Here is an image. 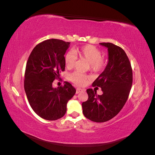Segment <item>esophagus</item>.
Segmentation results:
<instances>
[{"label": "esophagus", "instance_id": "1", "mask_svg": "<svg viewBox=\"0 0 155 155\" xmlns=\"http://www.w3.org/2000/svg\"><path fill=\"white\" fill-rule=\"evenodd\" d=\"M83 91H85V89H82V88H78L76 89V94H78L79 92H81Z\"/></svg>", "mask_w": 155, "mask_h": 155}]
</instances>
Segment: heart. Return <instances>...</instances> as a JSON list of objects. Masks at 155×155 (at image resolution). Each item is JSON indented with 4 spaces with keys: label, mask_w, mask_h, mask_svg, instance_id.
<instances>
[{
    "label": "heart",
    "mask_w": 155,
    "mask_h": 155,
    "mask_svg": "<svg viewBox=\"0 0 155 155\" xmlns=\"http://www.w3.org/2000/svg\"><path fill=\"white\" fill-rule=\"evenodd\" d=\"M73 53L77 57L88 61L94 72H101L106 66V61L102 57L101 51L92 45H86L76 48L73 50ZM73 54L68 51L64 55V64L67 68H73L76 64V59ZM70 79L76 85L83 86L88 80V76L79 71H75L70 75Z\"/></svg>",
    "instance_id": "b5f03b06"
}]
</instances>
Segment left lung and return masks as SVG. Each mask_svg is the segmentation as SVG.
<instances>
[{"label": "left lung", "instance_id": "8db88e82", "mask_svg": "<svg viewBox=\"0 0 155 155\" xmlns=\"http://www.w3.org/2000/svg\"><path fill=\"white\" fill-rule=\"evenodd\" d=\"M108 48L109 62L105 70L93 82L103 94L88 88V98L83 102V113L95 122H105L118 114L128 99L133 83V70L125 51L110 43H101Z\"/></svg>", "mask_w": 155, "mask_h": 155}]
</instances>
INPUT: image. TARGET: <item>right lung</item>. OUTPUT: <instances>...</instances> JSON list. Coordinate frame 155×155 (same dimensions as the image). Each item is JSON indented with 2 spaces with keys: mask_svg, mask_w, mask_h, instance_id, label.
Listing matches in <instances>:
<instances>
[{
  "mask_svg": "<svg viewBox=\"0 0 155 155\" xmlns=\"http://www.w3.org/2000/svg\"><path fill=\"white\" fill-rule=\"evenodd\" d=\"M70 45L57 39L45 40L33 49L26 63L24 88L32 109L41 118L56 120L65 114L67 104L76 91L71 84L53 88L64 71V55Z\"/></svg>",
  "mask_w": 155,
  "mask_h": 155,
  "instance_id": "right-lung-1",
  "label": "right lung"
}]
</instances>
